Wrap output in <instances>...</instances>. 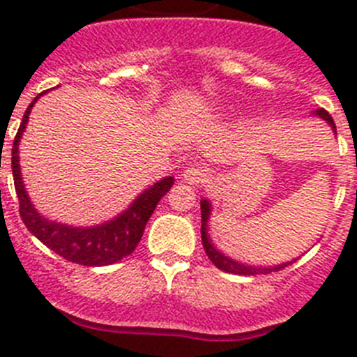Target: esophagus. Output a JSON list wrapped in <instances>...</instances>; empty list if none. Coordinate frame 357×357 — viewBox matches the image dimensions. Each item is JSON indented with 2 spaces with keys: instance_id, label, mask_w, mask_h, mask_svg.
Segmentation results:
<instances>
[{
  "instance_id": "obj_1",
  "label": "esophagus",
  "mask_w": 357,
  "mask_h": 357,
  "mask_svg": "<svg viewBox=\"0 0 357 357\" xmlns=\"http://www.w3.org/2000/svg\"><path fill=\"white\" fill-rule=\"evenodd\" d=\"M209 176L211 172L207 166H204V164H193V166H189L185 169L184 175H182V181L191 185H204L209 181Z\"/></svg>"
}]
</instances>
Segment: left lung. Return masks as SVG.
<instances>
[{
	"label": "left lung",
	"mask_w": 357,
	"mask_h": 357,
	"mask_svg": "<svg viewBox=\"0 0 357 357\" xmlns=\"http://www.w3.org/2000/svg\"><path fill=\"white\" fill-rule=\"evenodd\" d=\"M313 116H318L321 118L324 121L333 128V132L336 134V125H334V119L331 118V114L327 110L324 109H317L313 112ZM200 207H202V245H204V250H206L207 257L213 261V264L220 270L227 273H236V275H259V273H272V272H279L282 268H286L288 264L295 263V261H289V263H282V264H275V266H252V264H245V263H239V261L232 259L229 255H225L223 252L218 250L214 247L213 239L209 236V218H211V211H213V206H211L209 200H204L200 202Z\"/></svg>",
	"instance_id": "1"
}]
</instances>
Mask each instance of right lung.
Listing matches in <instances>:
<instances>
[{
	"instance_id": "right-lung-1",
	"label": "right lung",
	"mask_w": 357,
	"mask_h": 357,
	"mask_svg": "<svg viewBox=\"0 0 357 357\" xmlns=\"http://www.w3.org/2000/svg\"><path fill=\"white\" fill-rule=\"evenodd\" d=\"M43 94H46V91L33 98V102L28 105L23 116V123L15 135L14 146H12V173H14L15 193L19 198L21 220L39 241H43L55 254L71 263L84 264V266H105V264L118 263L135 250L137 243L143 238L144 227H146L151 213L155 211L160 198L172 189L175 178L173 176L160 178L159 182L144 189L123 213H119L109 222L100 223V225L73 227L68 223L52 222L48 218H44L33 207L30 197H28L23 184V175H21V166H19V141L26 128L31 107L36 105V102Z\"/></svg>"
}]
</instances>
